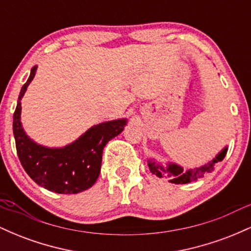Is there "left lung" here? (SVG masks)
I'll list each match as a JSON object with an SVG mask.
<instances>
[{"label": "left lung", "mask_w": 251, "mask_h": 251, "mask_svg": "<svg viewBox=\"0 0 251 251\" xmlns=\"http://www.w3.org/2000/svg\"><path fill=\"white\" fill-rule=\"evenodd\" d=\"M227 152V148H224L222 151L218 153L211 162H209L205 165L201 166V168H196V169H188L184 170L181 166L177 165L175 163H169L168 165L163 166L162 164L155 162L154 159H149L148 160V165L150 171L152 174L157 176V177L163 178L164 176L169 178L170 183L174 184H188L191 183V181H195L200 178L204 177V175L209 174V172L214 171L216 163L222 162L226 157Z\"/></svg>", "instance_id": "8db88e82"}]
</instances>
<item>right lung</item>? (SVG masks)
I'll return each mask as SVG.
<instances>
[{
    "label": "right lung",
    "instance_id": "add662e5",
    "mask_svg": "<svg viewBox=\"0 0 251 251\" xmlns=\"http://www.w3.org/2000/svg\"><path fill=\"white\" fill-rule=\"evenodd\" d=\"M36 70L37 66L31 68L14 112L13 131L17 155L25 171L40 186L56 194H79L97 181L101 169L103 148L122 133L127 120L117 119L92 126L75 142L63 148L39 145L25 134L21 124V100Z\"/></svg>",
    "mask_w": 251,
    "mask_h": 251
}]
</instances>
